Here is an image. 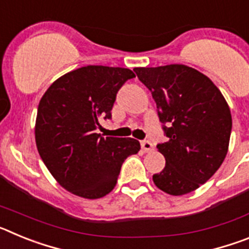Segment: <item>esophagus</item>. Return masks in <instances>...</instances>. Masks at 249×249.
<instances>
[{"instance_id": "obj_1", "label": "esophagus", "mask_w": 249, "mask_h": 249, "mask_svg": "<svg viewBox=\"0 0 249 249\" xmlns=\"http://www.w3.org/2000/svg\"><path fill=\"white\" fill-rule=\"evenodd\" d=\"M141 147H142V149H143L144 152H151L152 149H153V144H152L148 140L142 141V142H141Z\"/></svg>"}]
</instances>
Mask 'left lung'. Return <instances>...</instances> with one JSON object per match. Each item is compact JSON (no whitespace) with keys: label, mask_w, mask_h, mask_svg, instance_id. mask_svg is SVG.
I'll use <instances>...</instances> for the list:
<instances>
[{"label":"left lung","mask_w":249,"mask_h":249,"mask_svg":"<svg viewBox=\"0 0 249 249\" xmlns=\"http://www.w3.org/2000/svg\"><path fill=\"white\" fill-rule=\"evenodd\" d=\"M157 105L167 142L166 158L153 182L163 192L182 196L197 190L221 167L232 131L230 107L214 83L184 65L135 68Z\"/></svg>","instance_id":"1"}]
</instances>
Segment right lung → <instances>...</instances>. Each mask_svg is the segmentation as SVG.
Here are the masks:
<instances>
[{
	"label": "right lung",
	"mask_w": 249,
	"mask_h": 249,
	"mask_svg": "<svg viewBox=\"0 0 249 249\" xmlns=\"http://www.w3.org/2000/svg\"><path fill=\"white\" fill-rule=\"evenodd\" d=\"M133 77L128 68L86 66L59 77L39 101L37 149L51 175L73 195L89 199L108 195L124 160L140 151L135 138L96 133L101 118L112 117L117 92Z\"/></svg>",
	"instance_id": "right-lung-1"
}]
</instances>
